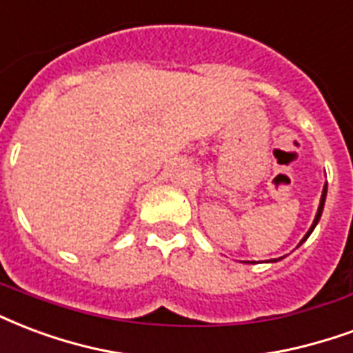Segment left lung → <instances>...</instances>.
Instances as JSON below:
<instances>
[{
  "label": "left lung",
  "instance_id": "1",
  "mask_svg": "<svg viewBox=\"0 0 353 353\" xmlns=\"http://www.w3.org/2000/svg\"><path fill=\"white\" fill-rule=\"evenodd\" d=\"M325 195H327V184H324V190H322V197H320V205H318L316 216H314V219H312V225H311V227H309V230H307V232H305V236H303V238H301V240H299L298 248H299V245H301V243L305 242L307 238L311 236V232H312V230H314V227H316V225H318V221H320V217H322V212H324ZM285 256H287V255H285ZM285 256H279V259H272V261H266V262H279V261H283ZM248 262H249V261H248ZM251 264H253V262H251Z\"/></svg>",
  "mask_w": 353,
  "mask_h": 353
}]
</instances>
